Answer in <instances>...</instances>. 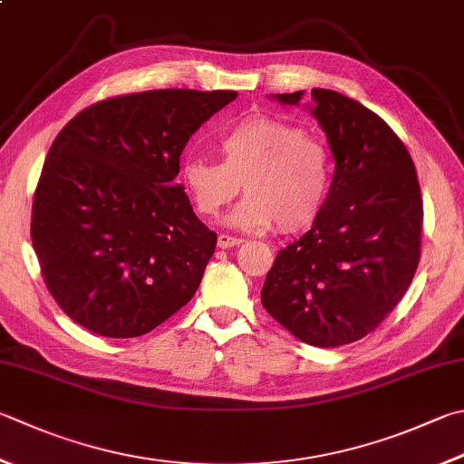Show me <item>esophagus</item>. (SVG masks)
Here are the masks:
<instances>
[{
    "label": "esophagus",
    "instance_id": "1",
    "mask_svg": "<svg viewBox=\"0 0 464 464\" xmlns=\"http://www.w3.org/2000/svg\"><path fill=\"white\" fill-rule=\"evenodd\" d=\"M238 244H242V238H236V236H230V234L218 236V246H220L222 250L234 248V246H238Z\"/></svg>",
    "mask_w": 464,
    "mask_h": 464
}]
</instances>
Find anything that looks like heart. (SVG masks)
Listing matches in <instances>:
<instances>
[{"label":"heart","mask_w":464,"mask_h":464,"mask_svg":"<svg viewBox=\"0 0 464 464\" xmlns=\"http://www.w3.org/2000/svg\"><path fill=\"white\" fill-rule=\"evenodd\" d=\"M222 161L189 157L179 178L196 212L216 216L240 188L248 191L228 216L232 228L286 232L311 226L325 208L334 160L319 137L273 117H248L220 135Z\"/></svg>","instance_id":"heart-1"}]
</instances>
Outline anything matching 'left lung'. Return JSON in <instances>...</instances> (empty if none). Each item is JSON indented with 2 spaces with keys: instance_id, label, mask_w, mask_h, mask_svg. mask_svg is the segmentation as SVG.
<instances>
[{
  "instance_id": "8db88e82",
  "label": "left lung",
  "mask_w": 464,
  "mask_h": 464,
  "mask_svg": "<svg viewBox=\"0 0 464 464\" xmlns=\"http://www.w3.org/2000/svg\"><path fill=\"white\" fill-rule=\"evenodd\" d=\"M311 96L335 160L329 199L311 230L278 252L260 296L296 339L339 347L372 334L408 291L424 209L412 157L386 121L335 91Z\"/></svg>"
}]
</instances>
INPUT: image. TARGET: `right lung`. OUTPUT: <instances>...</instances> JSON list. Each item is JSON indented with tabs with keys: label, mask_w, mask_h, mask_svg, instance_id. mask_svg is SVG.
<instances>
[{
	"label": "right lung",
	"mask_w": 464,
	"mask_h": 464,
	"mask_svg": "<svg viewBox=\"0 0 464 464\" xmlns=\"http://www.w3.org/2000/svg\"><path fill=\"white\" fill-rule=\"evenodd\" d=\"M236 96H112L60 130L34 194L32 244L48 291L78 325L139 337L194 296L218 238L176 183L179 157Z\"/></svg>",
	"instance_id": "add662e5"
}]
</instances>
